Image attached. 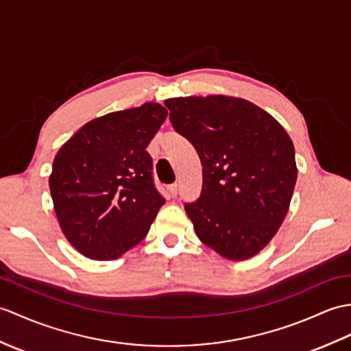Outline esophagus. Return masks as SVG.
Here are the masks:
<instances>
[{"label":"esophagus","mask_w":351,"mask_h":351,"mask_svg":"<svg viewBox=\"0 0 351 351\" xmlns=\"http://www.w3.org/2000/svg\"><path fill=\"white\" fill-rule=\"evenodd\" d=\"M169 193H170V195H172V197H176V194H178V184L175 182V184H170L169 185Z\"/></svg>","instance_id":"obj_1"}]
</instances>
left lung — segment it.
<instances>
[{
    "instance_id": "8db88e82",
    "label": "left lung",
    "mask_w": 351,
    "mask_h": 351,
    "mask_svg": "<svg viewBox=\"0 0 351 351\" xmlns=\"http://www.w3.org/2000/svg\"><path fill=\"white\" fill-rule=\"evenodd\" d=\"M175 132L202 162V193L185 210L197 238L229 260L262 251L278 232L295 190V146L267 112L226 95L165 101Z\"/></svg>"
}]
</instances>
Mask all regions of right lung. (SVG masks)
<instances>
[{
	"instance_id": "add662e5",
	"label": "right lung",
	"mask_w": 351,
	"mask_h": 351,
	"mask_svg": "<svg viewBox=\"0 0 351 351\" xmlns=\"http://www.w3.org/2000/svg\"><path fill=\"white\" fill-rule=\"evenodd\" d=\"M167 118L158 103L95 118L55 156L49 189L65 238L80 254L113 260L137 245L165 205L146 151Z\"/></svg>"
}]
</instances>
